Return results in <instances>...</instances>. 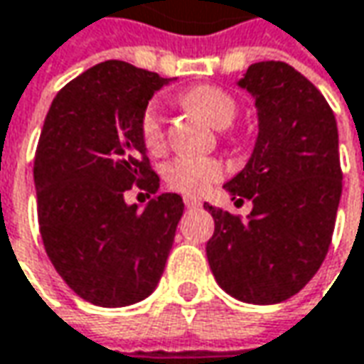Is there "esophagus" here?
Segmentation results:
<instances>
[{
  "instance_id": "esophagus-1",
  "label": "esophagus",
  "mask_w": 364,
  "mask_h": 364,
  "mask_svg": "<svg viewBox=\"0 0 364 364\" xmlns=\"http://www.w3.org/2000/svg\"><path fill=\"white\" fill-rule=\"evenodd\" d=\"M183 201H185V208H187V210H196V208L201 205V201H199L198 198H189V196L183 199Z\"/></svg>"
}]
</instances>
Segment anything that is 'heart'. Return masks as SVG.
I'll return each mask as SVG.
<instances>
[{
	"mask_svg": "<svg viewBox=\"0 0 364 364\" xmlns=\"http://www.w3.org/2000/svg\"><path fill=\"white\" fill-rule=\"evenodd\" d=\"M179 102L198 116L212 124L213 128L224 130L234 124L238 116V103L226 89L215 85H198V87L183 91ZM140 134L146 151L151 154H161L165 151V124L163 112L159 105H149L142 122H140ZM224 166L215 159H199V156H179L166 166V183L189 196H199L210 185L222 179Z\"/></svg>",
	"mask_w": 364,
	"mask_h": 364,
	"instance_id": "b5f03b06",
	"label": "heart"
}]
</instances>
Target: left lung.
<instances>
[{
    "mask_svg": "<svg viewBox=\"0 0 364 364\" xmlns=\"http://www.w3.org/2000/svg\"><path fill=\"white\" fill-rule=\"evenodd\" d=\"M257 105L259 136L246 166L224 189L252 201L248 220L210 203L205 255L218 285L255 306L301 291L332 242L342 171L338 128L324 95L281 60L248 67L238 81Z\"/></svg>",
    "mask_w": 364,
    "mask_h": 364,
    "instance_id": "1",
    "label": "left lung"
}]
</instances>
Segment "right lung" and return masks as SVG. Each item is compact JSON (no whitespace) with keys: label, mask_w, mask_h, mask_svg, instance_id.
Returning <instances> with one entry per match:
<instances>
[{"label":"right lung","mask_w":364,"mask_h":364,"mask_svg":"<svg viewBox=\"0 0 364 364\" xmlns=\"http://www.w3.org/2000/svg\"><path fill=\"white\" fill-rule=\"evenodd\" d=\"M168 81L105 60L60 89L44 119L34 159L40 236L56 273L93 306L142 301L165 271L181 196L161 193L140 210L124 193L159 191L140 122Z\"/></svg>","instance_id":"right-lung-1"}]
</instances>
